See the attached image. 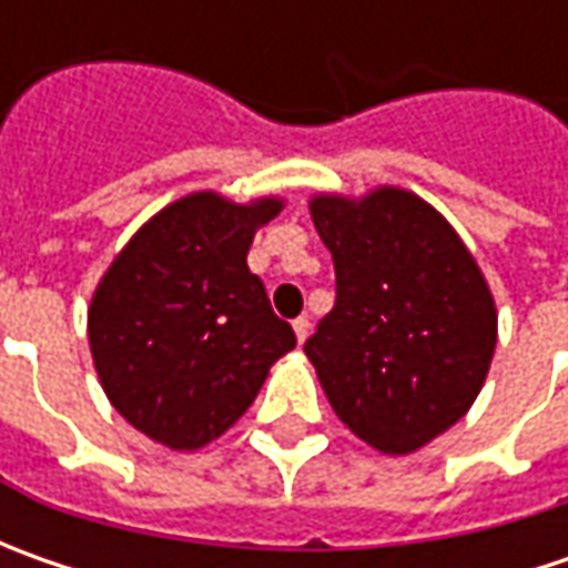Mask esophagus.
I'll return each mask as SVG.
<instances>
[{
    "instance_id": "obj_1",
    "label": "esophagus",
    "mask_w": 568,
    "mask_h": 568,
    "mask_svg": "<svg viewBox=\"0 0 568 568\" xmlns=\"http://www.w3.org/2000/svg\"><path fill=\"white\" fill-rule=\"evenodd\" d=\"M294 332H296V338H300V341L310 338V318H306V316L294 318Z\"/></svg>"
}]
</instances>
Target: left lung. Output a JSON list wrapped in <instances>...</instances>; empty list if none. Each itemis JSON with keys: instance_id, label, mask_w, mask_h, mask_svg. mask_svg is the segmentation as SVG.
<instances>
[{"instance_id": "left-lung-1", "label": "left lung", "mask_w": 568, "mask_h": 568, "mask_svg": "<svg viewBox=\"0 0 568 568\" xmlns=\"http://www.w3.org/2000/svg\"><path fill=\"white\" fill-rule=\"evenodd\" d=\"M335 306L303 344L344 424L407 455L465 417L496 347L487 281L455 230L404 189L310 205Z\"/></svg>"}]
</instances>
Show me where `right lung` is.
Here are the masks:
<instances>
[{
	"mask_svg": "<svg viewBox=\"0 0 568 568\" xmlns=\"http://www.w3.org/2000/svg\"><path fill=\"white\" fill-rule=\"evenodd\" d=\"M277 211V199L233 205L195 192L151 217L103 274L91 354L106 398L144 436L170 448L217 439L296 347L246 265L255 227Z\"/></svg>",
	"mask_w": 568,
	"mask_h": 568,
	"instance_id": "add662e5",
	"label": "right lung"
}]
</instances>
